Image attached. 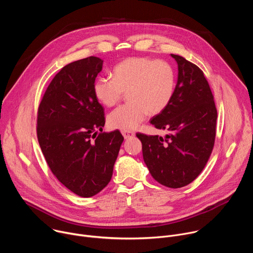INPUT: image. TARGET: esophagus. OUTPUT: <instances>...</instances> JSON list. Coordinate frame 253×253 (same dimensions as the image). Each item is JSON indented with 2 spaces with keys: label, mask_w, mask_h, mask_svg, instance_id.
I'll return each instance as SVG.
<instances>
[{
  "label": "esophagus",
  "mask_w": 253,
  "mask_h": 253,
  "mask_svg": "<svg viewBox=\"0 0 253 253\" xmlns=\"http://www.w3.org/2000/svg\"><path fill=\"white\" fill-rule=\"evenodd\" d=\"M122 135L125 139H129V138L133 137L135 135V133L132 131H122Z\"/></svg>",
  "instance_id": "esophagus-1"
}]
</instances>
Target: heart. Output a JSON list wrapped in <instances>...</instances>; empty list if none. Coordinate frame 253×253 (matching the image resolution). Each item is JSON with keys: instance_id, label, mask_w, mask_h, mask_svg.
<instances>
[{"instance_id": "1", "label": "heart", "mask_w": 253, "mask_h": 253, "mask_svg": "<svg viewBox=\"0 0 253 253\" xmlns=\"http://www.w3.org/2000/svg\"><path fill=\"white\" fill-rule=\"evenodd\" d=\"M114 78L99 76L93 83L96 99L107 107L117 104L128 93V104L108 115L110 128L123 131L136 129L149 114L164 111L175 92V73L165 61L132 57L114 68Z\"/></svg>"}]
</instances>
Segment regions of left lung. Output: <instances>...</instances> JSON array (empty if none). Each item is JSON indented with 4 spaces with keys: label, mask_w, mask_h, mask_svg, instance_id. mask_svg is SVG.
<instances>
[{
    "label": "left lung",
    "mask_w": 253,
    "mask_h": 253,
    "mask_svg": "<svg viewBox=\"0 0 253 253\" xmlns=\"http://www.w3.org/2000/svg\"><path fill=\"white\" fill-rule=\"evenodd\" d=\"M174 96L150 123L166 130L165 137L138 133L143 159L150 174L169 188L188 185L205 167L214 146L217 110L203 72L181 56Z\"/></svg>",
    "instance_id": "left-lung-1"
}]
</instances>
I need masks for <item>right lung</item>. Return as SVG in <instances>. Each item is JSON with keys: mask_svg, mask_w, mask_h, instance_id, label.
I'll list each match as a JSON object with an SVG mask.
<instances>
[{"mask_svg": "<svg viewBox=\"0 0 253 253\" xmlns=\"http://www.w3.org/2000/svg\"><path fill=\"white\" fill-rule=\"evenodd\" d=\"M102 67L103 60L94 56L66 65L38 109L37 136L45 159L59 181L81 197L96 195L110 182L124 140L118 130L102 129L104 109L93 92Z\"/></svg>", "mask_w": 253, "mask_h": 253, "instance_id": "add662e5", "label": "right lung"}]
</instances>
